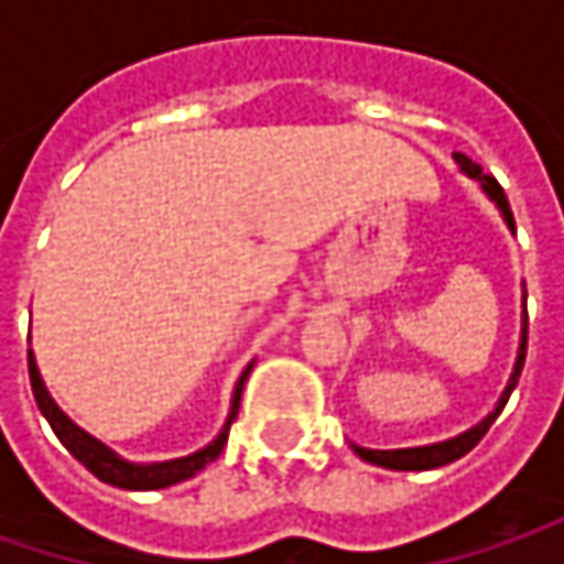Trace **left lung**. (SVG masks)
I'll return each mask as SVG.
<instances>
[{"label":"left lung","mask_w":564,"mask_h":564,"mask_svg":"<svg viewBox=\"0 0 564 564\" xmlns=\"http://www.w3.org/2000/svg\"><path fill=\"white\" fill-rule=\"evenodd\" d=\"M454 160H457V166L467 172L470 178H477L480 185H484V192L497 202V208L503 212V218H507V225L516 231V221H512V212H509V202H507V192L500 188V182L494 178V175H487V172L480 170L474 160H467L464 153H454ZM525 326L529 323H522V339H519V356H516V366H512V376H509V386L503 398H500V404H497V411L494 414H487L477 427H470V431H464V434H457V437H451V441H441V444H427V447H404V451H369V447H352L362 460H369V464H376V467H389V470H434V467H444V464H451V460H457V457H464L467 451H474L477 447V441L490 431V424L497 421V414L503 411V404L509 401V392L516 389V379H519V372H522V362H525Z\"/></svg>","instance_id":"obj_1"}]
</instances>
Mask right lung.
<instances>
[{
    "label": "right lung",
    "instance_id": "add662e5",
    "mask_svg": "<svg viewBox=\"0 0 564 564\" xmlns=\"http://www.w3.org/2000/svg\"><path fill=\"white\" fill-rule=\"evenodd\" d=\"M248 372H251V366H248L245 376L238 379V389H235V398H231L228 421H225L221 434H218L208 447H202V451H195V454H188V457L163 460V464H130V460L117 457L107 444H100L97 437H90L84 427H77V424L57 408L55 398L48 394L42 376H39L35 356H32V349H29L32 394H35V401H39V411L48 417V424H52V431L57 434V441H61V444H64V447H67V451H70L97 480H104V484H110V487H120V490H163V487H172V484H182V480L195 477L202 467H208V464L225 451V444H228V427H231V421H235V414H238V401H241V389H245Z\"/></svg>",
    "mask_w": 564,
    "mask_h": 564
}]
</instances>
